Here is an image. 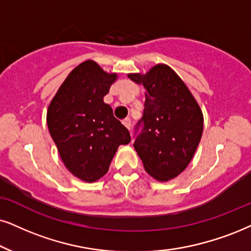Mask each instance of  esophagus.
I'll list each match as a JSON object with an SVG mask.
<instances>
[{
	"mask_svg": "<svg viewBox=\"0 0 251 251\" xmlns=\"http://www.w3.org/2000/svg\"><path fill=\"white\" fill-rule=\"evenodd\" d=\"M123 124H124V126H125V127L128 129V131H131V119H129V118L124 119Z\"/></svg>",
	"mask_w": 251,
	"mask_h": 251,
	"instance_id": "obj_1",
	"label": "esophagus"
}]
</instances>
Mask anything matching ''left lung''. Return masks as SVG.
<instances>
[{"mask_svg":"<svg viewBox=\"0 0 251 251\" xmlns=\"http://www.w3.org/2000/svg\"><path fill=\"white\" fill-rule=\"evenodd\" d=\"M128 78L146 89L144 116L134 146L145 170L160 182L175 178L192 160L201 139L204 117L185 83L167 65Z\"/></svg>","mask_w":251,"mask_h":251,"instance_id":"obj_1","label":"left lung"}]
</instances>
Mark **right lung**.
Wrapping results in <instances>:
<instances>
[{"label":"right lung","instance_id":"1","mask_svg":"<svg viewBox=\"0 0 251 251\" xmlns=\"http://www.w3.org/2000/svg\"><path fill=\"white\" fill-rule=\"evenodd\" d=\"M117 74L93 60L69 73L47 110V126L63 164L73 175L93 183L103 177L120 145L131 141L128 129L103 98Z\"/></svg>","mask_w":251,"mask_h":251}]
</instances>
